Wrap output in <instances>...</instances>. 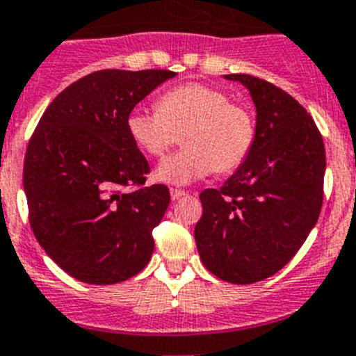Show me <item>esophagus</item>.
Returning <instances> with one entry per match:
<instances>
[{
	"instance_id": "34e87169",
	"label": "esophagus",
	"mask_w": 356,
	"mask_h": 356,
	"mask_svg": "<svg viewBox=\"0 0 356 356\" xmlns=\"http://www.w3.org/2000/svg\"><path fill=\"white\" fill-rule=\"evenodd\" d=\"M186 195H188V193H186L184 189H177V188L170 189V198L174 200V202H175V200L182 198V196H186Z\"/></svg>"
}]
</instances>
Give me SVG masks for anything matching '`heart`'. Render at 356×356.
Here are the masks:
<instances>
[{
    "mask_svg": "<svg viewBox=\"0 0 356 356\" xmlns=\"http://www.w3.org/2000/svg\"><path fill=\"white\" fill-rule=\"evenodd\" d=\"M127 130L151 158H163L182 136L186 149L167 158L156 170L158 179L168 184H189L212 170H236L257 136L254 115L245 106L203 83L174 86L160 95L156 109H132Z\"/></svg>",
    "mask_w": 356,
    "mask_h": 356,
    "instance_id": "obj_1",
    "label": "heart"
}]
</instances>
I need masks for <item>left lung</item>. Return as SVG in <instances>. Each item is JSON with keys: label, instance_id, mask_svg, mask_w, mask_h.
Segmentation results:
<instances>
[{"label": "left lung", "instance_id": "1", "mask_svg": "<svg viewBox=\"0 0 356 356\" xmlns=\"http://www.w3.org/2000/svg\"><path fill=\"white\" fill-rule=\"evenodd\" d=\"M224 78L250 92L257 136L247 160L220 189L202 191L195 240L210 273L248 285L280 271L318 220L325 147L309 113L287 92L257 76Z\"/></svg>", "mask_w": 356, "mask_h": 356}]
</instances>
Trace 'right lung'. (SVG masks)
<instances>
[{"mask_svg": "<svg viewBox=\"0 0 356 356\" xmlns=\"http://www.w3.org/2000/svg\"><path fill=\"white\" fill-rule=\"evenodd\" d=\"M172 76L167 69L83 76L51 101L31 136L24 158L31 229L76 280L120 284L149 262L170 193L146 184L151 168L127 116Z\"/></svg>", "mask_w": 356, "mask_h": 356, "instance_id": "obj_1", "label": "right lung"}]
</instances>
